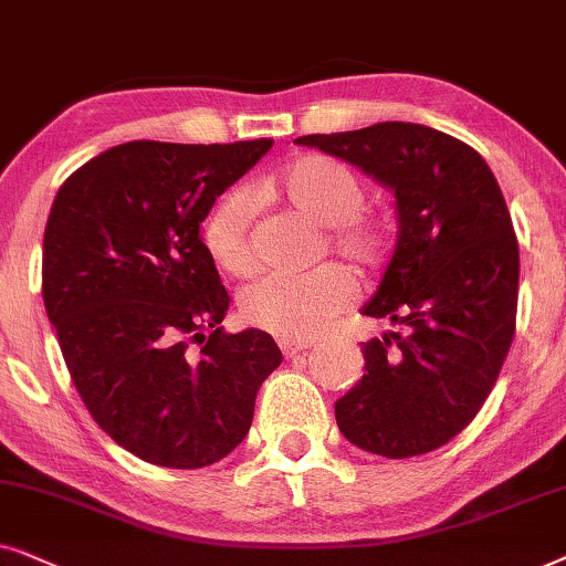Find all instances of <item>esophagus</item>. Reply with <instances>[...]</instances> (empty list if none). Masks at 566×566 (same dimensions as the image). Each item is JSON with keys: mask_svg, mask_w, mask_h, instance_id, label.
<instances>
[{"mask_svg": "<svg viewBox=\"0 0 566 566\" xmlns=\"http://www.w3.org/2000/svg\"><path fill=\"white\" fill-rule=\"evenodd\" d=\"M279 346H282L284 357L295 359V357H300V354H305L307 349H311V342H290V338H282Z\"/></svg>", "mask_w": 566, "mask_h": 566, "instance_id": "esophagus-1", "label": "esophagus"}]
</instances>
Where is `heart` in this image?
Masks as SVG:
<instances>
[{
  "instance_id": "heart-1",
  "label": "heart",
  "mask_w": 566,
  "mask_h": 566,
  "mask_svg": "<svg viewBox=\"0 0 566 566\" xmlns=\"http://www.w3.org/2000/svg\"><path fill=\"white\" fill-rule=\"evenodd\" d=\"M271 191L307 220L326 228V248L357 266L378 263L386 248L382 228L359 214L365 186L357 172L334 157L307 155L271 178ZM253 207L243 188L217 201L205 222L209 255L228 274L243 276L255 266ZM354 295V279L342 266H321L307 274H266L240 292V315L279 338L305 342L318 336Z\"/></svg>"
}]
</instances>
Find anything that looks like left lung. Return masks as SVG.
Segmentation results:
<instances>
[{
  "label": "left lung",
  "mask_w": 566,
  "mask_h": 566,
  "mask_svg": "<svg viewBox=\"0 0 566 566\" xmlns=\"http://www.w3.org/2000/svg\"><path fill=\"white\" fill-rule=\"evenodd\" d=\"M396 196L394 259L361 315L394 331L361 344L365 375L336 401L352 446L411 458L446 446L484 406L515 334L520 253L476 149L421 124L307 134Z\"/></svg>",
  "instance_id": "1"
}]
</instances>
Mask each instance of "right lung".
Listing matches in <instances>:
<instances>
[{"label":"right lung","mask_w":566,"mask_h":566,"mask_svg":"<svg viewBox=\"0 0 566 566\" xmlns=\"http://www.w3.org/2000/svg\"><path fill=\"white\" fill-rule=\"evenodd\" d=\"M269 149L126 142L74 170L51 205L49 321L87 411L147 463L201 469L230 455L282 365L266 331H222L230 295L199 232Z\"/></svg>","instance_id":"right-lung-1"}]
</instances>
